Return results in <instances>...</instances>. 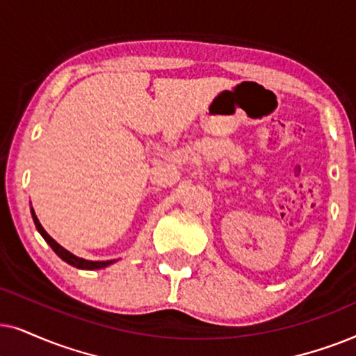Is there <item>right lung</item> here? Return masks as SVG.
<instances>
[{
	"label": "right lung",
	"instance_id": "add662e5",
	"mask_svg": "<svg viewBox=\"0 0 356 356\" xmlns=\"http://www.w3.org/2000/svg\"><path fill=\"white\" fill-rule=\"evenodd\" d=\"M31 213H32V220H34V222H35L37 231H39L42 238L47 241V244H49L50 248L54 249V252L58 255L61 260H65L66 264L73 265V267L81 268V270H99V268H106V267H108V265H112L113 262H117V260H97V262H96V260H86V259L78 257V255L71 254L70 250H66L65 248H61V245L56 243V241L51 238L49 233H47L44 227H42L39 218H37L35 211H34V208H31Z\"/></svg>",
	"mask_w": 356,
	"mask_h": 356
}]
</instances>
